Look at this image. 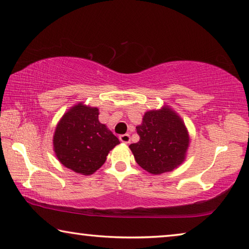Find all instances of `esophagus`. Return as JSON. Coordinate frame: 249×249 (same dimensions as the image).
<instances>
[{
    "label": "esophagus",
    "instance_id": "1",
    "mask_svg": "<svg viewBox=\"0 0 249 249\" xmlns=\"http://www.w3.org/2000/svg\"><path fill=\"white\" fill-rule=\"evenodd\" d=\"M120 141H121L122 142H124V144H128V142H130V137H129V135H128V134H123V135H121V136H120Z\"/></svg>",
    "mask_w": 249,
    "mask_h": 249
}]
</instances>
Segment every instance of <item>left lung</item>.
Instances as JSON below:
<instances>
[{"instance_id": "8db88e82", "label": "left lung", "mask_w": 249, "mask_h": 249, "mask_svg": "<svg viewBox=\"0 0 249 249\" xmlns=\"http://www.w3.org/2000/svg\"><path fill=\"white\" fill-rule=\"evenodd\" d=\"M136 129L140 141L129 148L142 169L160 175L183 162L190 140L183 121L174 109L163 107L146 112Z\"/></svg>"}]
</instances>
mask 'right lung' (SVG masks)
Instances as JSON below:
<instances>
[{
  "label": "right lung",
  "mask_w": 249,
  "mask_h": 249,
  "mask_svg": "<svg viewBox=\"0 0 249 249\" xmlns=\"http://www.w3.org/2000/svg\"><path fill=\"white\" fill-rule=\"evenodd\" d=\"M119 138L99 122V108L79 103L65 113L54 130L53 150L65 167L92 175L107 160Z\"/></svg>",
  "instance_id": "obj_1"
}]
</instances>
